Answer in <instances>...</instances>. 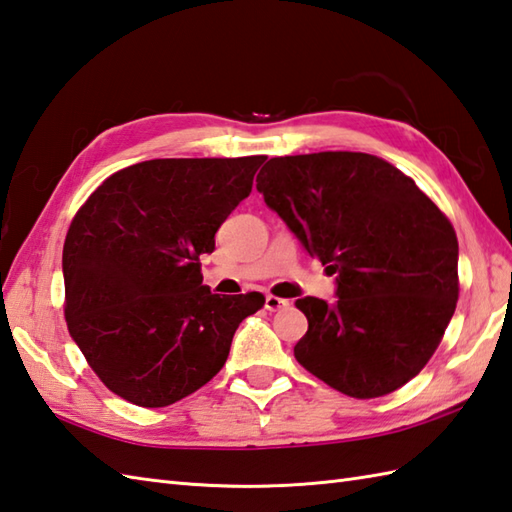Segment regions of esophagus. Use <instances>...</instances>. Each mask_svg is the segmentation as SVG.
I'll return each mask as SVG.
<instances>
[{"label": "esophagus", "mask_w": 512, "mask_h": 512, "mask_svg": "<svg viewBox=\"0 0 512 512\" xmlns=\"http://www.w3.org/2000/svg\"><path fill=\"white\" fill-rule=\"evenodd\" d=\"M289 300L285 298H278V295H267L265 298V309L267 311H282V309H289Z\"/></svg>", "instance_id": "esophagus-1"}]
</instances>
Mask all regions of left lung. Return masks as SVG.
<instances>
[{
    "label": "left lung",
    "mask_w": 512,
    "mask_h": 512,
    "mask_svg": "<svg viewBox=\"0 0 512 512\" xmlns=\"http://www.w3.org/2000/svg\"><path fill=\"white\" fill-rule=\"evenodd\" d=\"M267 208L335 274L337 300H295L309 331L293 355L355 399L399 390L425 368L458 302V238L414 179L368 153L271 157Z\"/></svg>",
    "instance_id": "8db88e82"
}]
</instances>
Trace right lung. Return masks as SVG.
Returning <instances> with one entry per match:
<instances>
[{
	"mask_svg": "<svg viewBox=\"0 0 512 512\" xmlns=\"http://www.w3.org/2000/svg\"><path fill=\"white\" fill-rule=\"evenodd\" d=\"M263 162H140L76 212L63 245L67 328L124 401L166 407L199 390L223 368L238 324L265 304L258 291L212 293L199 263Z\"/></svg>",
	"mask_w": 512,
	"mask_h": 512,
	"instance_id": "right-lung-1",
	"label": "right lung"
}]
</instances>
